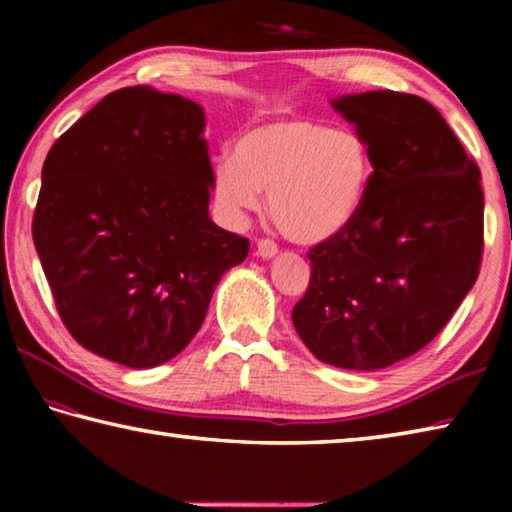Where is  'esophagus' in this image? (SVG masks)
<instances>
[{
  "instance_id": "esophagus-1",
  "label": "esophagus",
  "mask_w": 512,
  "mask_h": 512,
  "mask_svg": "<svg viewBox=\"0 0 512 512\" xmlns=\"http://www.w3.org/2000/svg\"><path fill=\"white\" fill-rule=\"evenodd\" d=\"M277 253V244L273 239H259L257 241V255L259 257H273Z\"/></svg>"
}]
</instances>
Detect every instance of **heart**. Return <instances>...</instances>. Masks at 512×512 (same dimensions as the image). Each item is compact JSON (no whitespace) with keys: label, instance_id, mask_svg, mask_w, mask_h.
<instances>
[{"label":"heart","instance_id":"b5f03b06","mask_svg":"<svg viewBox=\"0 0 512 512\" xmlns=\"http://www.w3.org/2000/svg\"><path fill=\"white\" fill-rule=\"evenodd\" d=\"M372 176L368 144L354 131H334L309 117L268 119L237 137L232 158L214 169L221 210L239 219L262 203L296 244L339 235L359 214Z\"/></svg>","mask_w":512,"mask_h":512}]
</instances>
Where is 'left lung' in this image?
<instances>
[{"label": "left lung", "instance_id": "1", "mask_svg": "<svg viewBox=\"0 0 512 512\" xmlns=\"http://www.w3.org/2000/svg\"><path fill=\"white\" fill-rule=\"evenodd\" d=\"M332 103L368 144L370 187L348 228L309 248V287L291 318L320 361L379 370L436 339L479 277L481 171L415 94Z\"/></svg>", "mask_w": 512, "mask_h": 512}]
</instances>
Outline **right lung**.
<instances>
[{
  "instance_id": "right-lung-1",
  "label": "right lung",
  "mask_w": 512,
  "mask_h": 512,
  "mask_svg": "<svg viewBox=\"0 0 512 512\" xmlns=\"http://www.w3.org/2000/svg\"><path fill=\"white\" fill-rule=\"evenodd\" d=\"M203 126L194 101L121 88L60 135L42 167L31 230L58 316L76 343L121 366L176 357L250 250L207 214Z\"/></svg>"
}]
</instances>
